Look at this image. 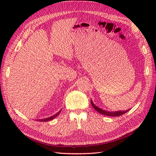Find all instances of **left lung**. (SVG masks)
Segmentation results:
<instances>
[{
	"label": "left lung",
	"instance_id": "left-lung-1",
	"mask_svg": "<svg viewBox=\"0 0 156 156\" xmlns=\"http://www.w3.org/2000/svg\"><path fill=\"white\" fill-rule=\"evenodd\" d=\"M90 103L92 106L94 107V108L95 110H96L98 112L101 113V115H105V116H121L124 113L127 112V111H129V110L127 111H108L104 109H102V108L97 107L95 104H94V103L92 101V100H90Z\"/></svg>",
	"mask_w": 156,
	"mask_h": 156
}]
</instances>
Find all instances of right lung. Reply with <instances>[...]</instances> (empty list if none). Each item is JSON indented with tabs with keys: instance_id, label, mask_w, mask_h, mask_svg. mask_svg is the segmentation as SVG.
<instances>
[{
	"instance_id": "1",
	"label": "right lung",
	"mask_w": 156,
	"mask_h": 156,
	"mask_svg": "<svg viewBox=\"0 0 156 156\" xmlns=\"http://www.w3.org/2000/svg\"><path fill=\"white\" fill-rule=\"evenodd\" d=\"M60 111H61V110L60 111H58L57 113H56V114H55V115H53V116H50V117H48V118H46V119H37V121H39V122H48V121H50V120H53V119H54L55 118H56V116H57L59 114H60Z\"/></svg>"
}]
</instances>
